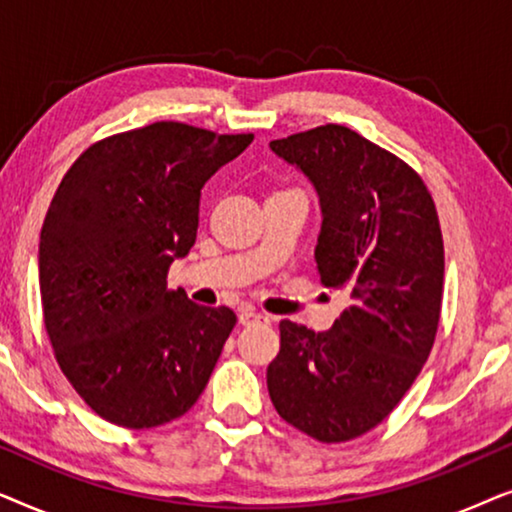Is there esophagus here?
Instances as JSON below:
<instances>
[{"mask_svg":"<svg viewBox=\"0 0 512 512\" xmlns=\"http://www.w3.org/2000/svg\"><path fill=\"white\" fill-rule=\"evenodd\" d=\"M270 317L263 312H256V310H242L240 312V324L242 326H249V324H268Z\"/></svg>","mask_w":512,"mask_h":512,"instance_id":"34e87169","label":"esophagus"}]
</instances>
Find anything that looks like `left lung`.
I'll list each match as a JSON object with an SVG mask.
<instances>
[{"mask_svg":"<svg viewBox=\"0 0 512 512\" xmlns=\"http://www.w3.org/2000/svg\"><path fill=\"white\" fill-rule=\"evenodd\" d=\"M314 186L326 289L349 305L324 333L284 319L268 391L298 431L342 443L375 429L429 359L443 303V235L419 174L345 125L270 142Z\"/></svg>","mask_w":512,"mask_h":512,"instance_id":"left-lung-1","label":"left lung"}]
</instances>
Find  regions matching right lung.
Instances as JSON below:
<instances>
[{"instance_id":"right-lung-1","label":"right lung","mask_w":512,"mask_h":512,"mask_svg":"<svg viewBox=\"0 0 512 512\" xmlns=\"http://www.w3.org/2000/svg\"><path fill=\"white\" fill-rule=\"evenodd\" d=\"M251 142L151 123L90 146L55 191L39 240L44 324L107 422L167 424L207 387L237 317L167 289V270L195 244L202 186Z\"/></svg>"}]
</instances>
